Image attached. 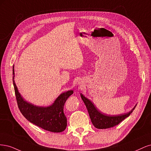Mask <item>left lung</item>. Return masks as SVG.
I'll use <instances>...</instances> for the list:
<instances>
[{"mask_svg":"<svg viewBox=\"0 0 151 151\" xmlns=\"http://www.w3.org/2000/svg\"><path fill=\"white\" fill-rule=\"evenodd\" d=\"M81 98L83 101L86 106V109L88 110L92 124L95 126V127L99 129H108L118 125L125 118L128 117L135 108V107L132 110L127 114L110 116L101 113L100 111L97 110L94 105L88 99H86L81 94Z\"/></svg>","mask_w":151,"mask_h":151,"instance_id":"1","label":"left lung"}]
</instances>
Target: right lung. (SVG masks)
<instances>
[{
    "mask_svg": "<svg viewBox=\"0 0 151 151\" xmlns=\"http://www.w3.org/2000/svg\"><path fill=\"white\" fill-rule=\"evenodd\" d=\"M13 75H14V66ZM14 77V76L12 81L17 105L24 117L33 124L50 132H61L64 131L67 126V119L63 109L65 101L73 93V91H68L61 94L55 103L50 106H37L23 100L17 90Z\"/></svg>",
    "mask_w": 151,
    "mask_h": 151,
    "instance_id": "obj_1",
    "label": "right lung"
}]
</instances>
